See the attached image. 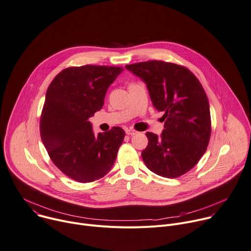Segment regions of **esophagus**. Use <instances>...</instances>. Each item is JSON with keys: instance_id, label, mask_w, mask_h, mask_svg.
Listing matches in <instances>:
<instances>
[{"instance_id": "34e87169", "label": "esophagus", "mask_w": 251, "mask_h": 251, "mask_svg": "<svg viewBox=\"0 0 251 251\" xmlns=\"http://www.w3.org/2000/svg\"><path fill=\"white\" fill-rule=\"evenodd\" d=\"M138 132L134 130V129H126V134L129 135V136H133V135H136Z\"/></svg>"}]
</instances>
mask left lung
I'll return each instance as SVG.
<instances>
[{"mask_svg": "<svg viewBox=\"0 0 251 251\" xmlns=\"http://www.w3.org/2000/svg\"><path fill=\"white\" fill-rule=\"evenodd\" d=\"M145 82L153 106L164 112V130L149 140L141 156L155 174L176 178L192 169L207 149L211 119L209 102L199 80L187 68L163 61L126 65Z\"/></svg>", "mask_w": 251, "mask_h": 251, "instance_id": "left-lung-1", "label": "left lung"}]
</instances>
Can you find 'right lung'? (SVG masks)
Wrapping results in <instances>:
<instances>
[{
    "label": "right lung",
    "mask_w": 251,
    "mask_h": 251,
    "mask_svg": "<svg viewBox=\"0 0 251 251\" xmlns=\"http://www.w3.org/2000/svg\"><path fill=\"white\" fill-rule=\"evenodd\" d=\"M121 67L85 65L60 72L48 87L40 120L43 144L68 177L87 183L112 168L125 132L113 127L95 135L89 118L100 111Z\"/></svg>",
    "instance_id": "obj_1"
}]
</instances>
